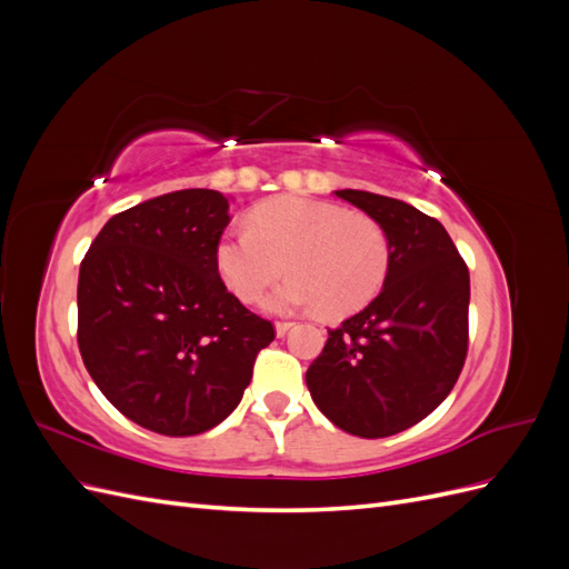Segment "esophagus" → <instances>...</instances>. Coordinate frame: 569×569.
<instances>
[{"instance_id":"1","label":"esophagus","mask_w":569,"mask_h":569,"mask_svg":"<svg viewBox=\"0 0 569 569\" xmlns=\"http://www.w3.org/2000/svg\"><path fill=\"white\" fill-rule=\"evenodd\" d=\"M291 327H295V322H287V320H280V322H274V332H278V337H284Z\"/></svg>"}]
</instances>
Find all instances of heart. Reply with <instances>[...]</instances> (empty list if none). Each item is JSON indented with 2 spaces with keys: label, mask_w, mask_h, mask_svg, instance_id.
Listing matches in <instances>:
<instances>
[{
  "label": "heart",
  "mask_w": 569,
  "mask_h": 569,
  "mask_svg": "<svg viewBox=\"0 0 569 569\" xmlns=\"http://www.w3.org/2000/svg\"><path fill=\"white\" fill-rule=\"evenodd\" d=\"M287 272L266 306L274 313L320 306L343 318L368 306L387 280L389 242L380 222L327 201L278 197L256 206L249 230L228 232L216 268L232 295L253 303Z\"/></svg>",
  "instance_id": "heart-1"
}]
</instances>
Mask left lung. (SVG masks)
I'll list each match as a JSON object with an SVG mask.
<instances>
[{"instance_id": "obj_1", "label": "left lung", "mask_w": 569, "mask_h": 569, "mask_svg": "<svg viewBox=\"0 0 569 569\" xmlns=\"http://www.w3.org/2000/svg\"><path fill=\"white\" fill-rule=\"evenodd\" d=\"M387 234L377 299L327 330L306 385L322 416L363 439L418 425L451 393L468 356L470 272L437 218L406 201L339 189Z\"/></svg>"}]
</instances>
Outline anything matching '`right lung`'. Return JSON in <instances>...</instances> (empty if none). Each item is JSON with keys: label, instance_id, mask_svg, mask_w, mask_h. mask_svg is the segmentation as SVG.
I'll list each match as a JSON object with an SVG mask.
<instances>
[{"label": "right lung", "instance_id": "add662e5", "mask_svg": "<svg viewBox=\"0 0 569 569\" xmlns=\"http://www.w3.org/2000/svg\"><path fill=\"white\" fill-rule=\"evenodd\" d=\"M216 189H180L116 213L84 253L78 347L101 393L144 429L192 437L226 420L274 339L222 284L230 222Z\"/></svg>", "mask_w": 569, "mask_h": 569}]
</instances>
